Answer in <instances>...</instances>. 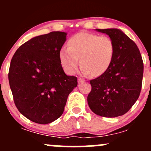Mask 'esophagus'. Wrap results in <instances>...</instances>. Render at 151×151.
Segmentation results:
<instances>
[{
    "mask_svg": "<svg viewBox=\"0 0 151 151\" xmlns=\"http://www.w3.org/2000/svg\"><path fill=\"white\" fill-rule=\"evenodd\" d=\"M82 82H84V79H82V78H81V77L78 78V83H79V84H80V83H82Z\"/></svg>",
    "mask_w": 151,
    "mask_h": 151,
    "instance_id": "esophagus-1",
    "label": "esophagus"
}]
</instances>
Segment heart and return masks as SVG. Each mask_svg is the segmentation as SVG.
Returning <instances> with one entry per match:
<instances>
[{
	"instance_id": "obj_1",
	"label": "heart",
	"mask_w": 151,
	"mask_h": 151,
	"mask_svg": "<svg viewBox=\"0 0 151 151\" xmlns=\"http://www.w3.org/2000/svg\"><path fill=\"white\" fill-rule=\"evenodd\" d=\"M68 45L60 50V60L69 74L75 73L80 59L83 74H91L93 77L101 75L108 70L115 51L114 42L110 37L84 32L72 36Z\"/></svg>"
}]
</instances>
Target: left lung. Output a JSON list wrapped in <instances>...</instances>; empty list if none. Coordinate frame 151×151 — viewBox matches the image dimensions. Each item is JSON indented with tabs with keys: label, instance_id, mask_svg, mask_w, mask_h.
Instances as JSON below:
<instances>
[{
	"label": "left lung",
	"instance_id": "1",
	"mask_svg": "<svg viewBox=\"0 0 151 151\" xmlns=\"http://www.w3.org/2000/svg\"><path fill=\"white\" fill-rule=\"evenodd\" d=\"M114 42L111 63L101 76L90 81L87 96L90 109L98 116L114 118L129 111L139 97L143 63L138 47L123 31L116 28L96 29Z\"/></svg>",
	"mask_w": 151,
	"mask_h": 151
}]
</instances>
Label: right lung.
<instances>
[{
  "label": "right lung",
  "mask_w": 151,
  "mask_h": 151,
  "mask_svg": "<svg viewBox=\"0 0 151 151\" xmlns=\"http://www.w3.org/2000/svg\"><path fill=\"white\" fill-rule=\"evenodd\" d=\"M67 35L57 31L32 37L10 62L8 79L15 104L37 124H50L61 116L69 94L77 86V78L67 75L60 60Z\"/></svg>",
  "instance_id": "1"
}]
</instances>
